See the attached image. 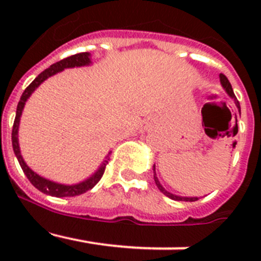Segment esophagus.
<instances>
[{
  "instance_id": "obj_1",
  "label": "esophagus",
  "mask_w": 261,
  "mask_h": 261,
  "mask_svg": "<svg viewBox=\"0 0 261 261\" xmlns=\"http://www.w3.org/2000/svg\"><path fill=\"white\" fill-rule=\"evenodd\" d=\"M158 126V123H156V120L154 117H147L142 121L141 124V129L142 130H147V132H150L153 129H155Z\"/></svg>"
}]
</instances>
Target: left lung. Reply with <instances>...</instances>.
Segmentation results:
<instances>
[{"label": "left lung", "instance_id": "8db88e82", "mask_svg": "<svg viewBox=\"0 0 261 261\" xmlns=\"http://www.w3.org/2000/svg\"><path fill=\"white\" fill-rule=\"evenodd\" d=\"M220 82H221V86L223 87V90L226 91V94L230 96L231 99H234V103L235 106H237V108H238L239 114H241V105H239V102L237 100V98H235V94H234V90H232L231 87V84L229 82V80H227V77H226L225 74H222L221 73L220 74ZM237 119V117H235ZM153 171H154V181H155L156 187H158V190L161 191V192L163 193L165 196H167L168 199L171 200H176V201H196V200H199V197H190V196H179V195H175V193H171L168 192L167 190H166L165 187L161 184V181H159L158 176H156V172H155V165L153 166Z\"/></svg>", "mask_w": 261, "mask_h": 261}]
</instances>
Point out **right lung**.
Instances as JSON below:
<instances>
[{
    "label": "right lung",
    "instance_id": "add662e5",
    "mask_svg": "<svg viewBox=\"0 0 261 261\" xmlns=\"http://www.w3.org/2000/svg\"><path fill=\"white\" fill-rule=\"evenodd\" d=\"M93 64L91 61V53L84 52V53H77V55H73L70 57H66V59L61 60V61L56 62L50 65L49 68L45 69L44 71H41L40 74L32 81L31 84L29 85L24 91H23L22 96H20V100L17 106V114H15V120H14V125H13V132H11V144H13V150L15 156H17L18 162H19L20 167H22L23 172L27 176L31 184L35 188H38L40 192L45 193V195L55 196V197H68V196H77L82 195L86 191L91 190L102 177L103 172H105L106 165L108 163V158H110L111 151H108L107 155L105 156L103 162L100 163L98 168L93 174L90 175L89 177H86L85 180L80 181V183L74 184H62L57 183V181H53L50 179H47V177L41 176L38 172H35L31 167H29L24 159H23L22 154H20V147H19V138H18V130H19V124H20V116H22L23 108L26 106V102L29 100L30 96L34 94L36 89L40 86L45 80H48L52 75L57 74L60 71L65 70V69L70 68H81V66H89Z\"/></svg>",
    "mask_w": 261,
    "mask_h": 261
}]
</instances>
